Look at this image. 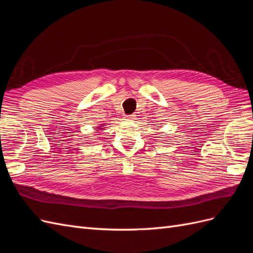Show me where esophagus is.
Here are the masks:
<instances>
[{
    "instance_id": "esophagus-1",
    "label": "esophagus",
    "mask_w": 253,
    "mask_h": 253,
    "mask_svg": "<svg viewBox=\"0 0 253 253\" xmlns=\"http://www.w3.org/2000/svg\"><path fill=\"white\" fill-rule=\"evenodd\" d=\"M135 119L134 115H126V116L125 117V120H127V121H133Z\"/></svg>"
}]
</instances>
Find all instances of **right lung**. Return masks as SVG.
I'll return each mask as SVG.
<instances>
[{"instance_id": "add662e5", "label": "right lung", "mask_w": 253, "mask_h": 253, "mask_svg": "<svg viewBox=\"0 0 253 253\" xmlns=\"http://www.w3.org/2000/svg\"><path fill=\"white\" fill-rule=\"evenodd\" d=\"M104 125H105V124H103V125H100V126H98L97 128H98V129H105V127L103 126ZM98 129H96V131H98Z\"/></svg>"}]
</instances>
